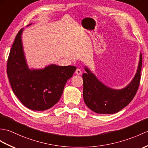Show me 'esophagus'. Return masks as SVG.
Masks as SVG:
<instances>
[{
    "label": "esophagus",
    "mask_w": 148,
    "mask_h": 148,
    "mask_svg": "<svg viewBox=\"0 0 148 148\" xmlns=\"http://www.w3.org/2000/svg\"><path fill=\"white\" fill-rule=\"evenodd\" d=\"M75 74H77V75H80V74H82V72H81V71L80 70V69H76L75 70Z\"/></svg>",
    "instance_id": "1"
}]
</instances>
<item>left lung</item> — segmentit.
Segmentation results:
<instances>
[{"mask_svg": "<svg viewBox=\"0 0 148 148\" xmlns=\"http://www.w3.org/2000/svg\"><path fill=\"white\" fill-rule=\"evenodd\" d=\"M142 67V55L137 73L127 86L122 90H113L99 81L88 69L82 74L83 98L86 105L92 111L100 114H112L121 111L132 100L138 90Z\"/></svg>", "mask_w": 148, "mask_h": 148, "instance_id": "obj_1", "label": "left lung"}]
</instances>
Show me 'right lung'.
I'll return each mask as SVG.
<instances>
[{"label": "right lung", "instance_id": "right-lung-1", "mask_svg": "<svg viewBox=\"0 0 148 148\" xmlns=\"http://www.w3.org/2000/svg\"><path fill=\"white\" fill-rule=\"evenodd\" d=\"M23 31L17 34L10 50L7 74L14 93L24 105L33 110H45L59 101L76 67L51 64L43 69H29L23 49Z\"/></svg>", "mask_w": 148, "mask_h": 148}]
</instances>
